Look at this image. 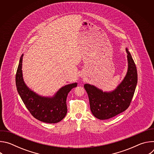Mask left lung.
Returning a JSON list of instances; mask_svg holds the SVG:
<instances>
[{"label": "left lung", "mask_w": 154, "mask_h": 154, "mask_svg": "<svg viewBox=\"0 0 154 154\" xmlns=\"http://www.w3.org/2000/svg\"><path fill=\"white\" fill-rule=\"evenodd\" d=\"M128 69L121 82L112 91H103L95 86L86 83L84 88L88 95L91 111L97 119L112 118L124 112L132 100L138 81L136 65L128 49Z\"/></svg>", "instance_id": "8db88e82"}]
</instances>
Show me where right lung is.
Returning <instances> with one entry per match:
<instances>
[{"label": "right lung", "mask_w": 154, "mask_h": 154, "mask_svg": "<svg viewBox=\"0 0 154 154\" xmlns=\"http://www.w3.org/2000/svg\"><path fill=\"white\" fill-rule=\"evenodd\" d=\"M23 54L21 55L16 74L17 92L27 108L36 119L49 124L57 123L66 115V98L70 91L76 87L77 83L66 85L52 97L41 96L31 90L25 83L22 71Z\"/></svg>", "instance_id": "obj_1"}]
</instances>
